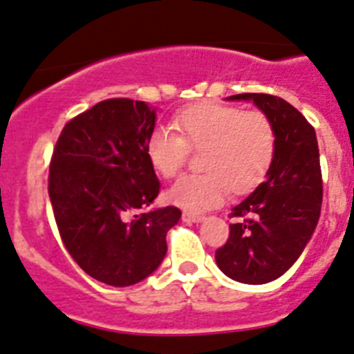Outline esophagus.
<instances>
[{
	"mask_svg": "<svg viewBox=\"0 0 354 354\" xmlns=\"http://www.w3.org/2000/svg\"><path fill=\"white\" fill-rule=\"evenodd\" d=\"M181 217H183V221H187V223H199V221L205 219V215L196 214V212H187V210L181 214Z\"/></svg>",
	"mask_w": 354,
	"mask_h": 354,
	"instance_id": "34e87169",
	"label": "esophagus"
}]
</instances>
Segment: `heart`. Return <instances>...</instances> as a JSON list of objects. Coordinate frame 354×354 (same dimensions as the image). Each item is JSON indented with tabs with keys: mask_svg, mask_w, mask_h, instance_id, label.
Listing matches in <instances>:
<instances>
[{
	"mask_svg": "<svg viewBox=\"0 0 354 354\" xmlns=\"http://www.w3.org/2000/svg\"><path fill=\"white\" fill-rule=\"evenodd\" d=\"M176 131L155 128L146 142L147 158L160 176L174 178L199 151V173L180 178L169 201L201 212L223 203L228 190L248 194L269 174L278 147L272 119L266 112L219 103L189 106L176 118Z\"/></svg>",
	"mask_w": 354,
	"mask_h": 354,
	"instance_id": "heart-1",
	"label": "heart"
}]
</instances>
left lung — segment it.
I'll use <instances>...</instances> for the list:
<instances>
[{
    "instance_id": "left-lung-1",
    "label": "left lung",
    "mask_w": 354,
    "mask_h": 354,
    "mask_svg": "<svg viewBox=\"0 0 354 354\" xmlns=\"http://www.w3.org/2000/svg\"><path fill=\"white\" fill-rule=\"evenodd\" d=\"M251 100L276 126L278 147L267 180L235 208L228 241L215 262L235 281L260 285L287 272L308 244L322 205V173L315 130L290 103L272 94Z\"/></svg>"
}]
</instances>
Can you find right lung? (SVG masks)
Instances as JSON below:
<instances>
[{
  "label": "right lung",
  "mask_w": 354,
  "mask_h": 354,
  "mask_svg": "<svg viewBox=\"0 0 354 354\" xmlns=\"http://www.w3.org/2000/svg\"><path fill=\"white\" fill-rule=\"evenodd\" d=\"M153 128L155 110L144 101L112 97L66 122L51 155L48 192L62 244L113 287L151 274L181 217L176 207L147 212L160 192L146 153Z\"/></svg>",
  "instance_id": "1"
}]
</instances>
